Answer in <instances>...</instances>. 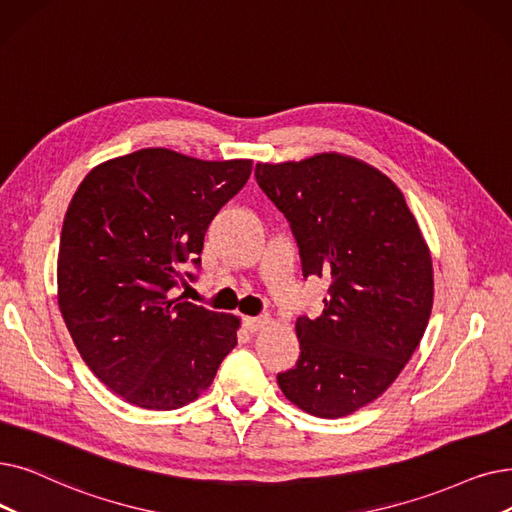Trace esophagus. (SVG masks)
<instances>
[{"mask_svg":"<svg viewBox=\"0 0 512 512\" xmlns=\"http://www.w3.org/2000/svg\"><path fill=\"white\" fill-rule=\"evenodd\" d=\"M272 324V320L268 316H259V318H247L244 320V326H247L251 332H259L263 328H268Z\"/></svg>","mask_w":512,"mask_h":512,"instance_id":"esophagus-1","label":"esophagus"}]
</instances>
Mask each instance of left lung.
<instances>
[{
    "label": "left lung",
    "instance_id": "1",
    "mask_svg": "<svg viewBox=\"0 0 512 512\" xmlns=\"http://www.w3.org/2000/svg\"><path fill=\"white\" fill-rule=\"evenodd\" d=\"M255 177L291 226L303 278L330 282L322 314L297 320L301 355L278 385L307 414L347 416L387 391L425 335L429 249L404 194L358 159L259 163Z\"/></svg>",
    "mask_w": 512,
    "mask_h": 512
}]
</instances>
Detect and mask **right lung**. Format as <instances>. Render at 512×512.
Segmentation results:
<instances>
[{"mask_svg": "<svg viewBox=\"0 0 512 512\" xmlns=\"http://www.w3.org/2000/svg\"><path fill=\"white\" fill-rule=\"evenodd\" d=\"M251 171L247 159L144 148L77 188L60 234L58 305L83 362L125 402L182 408L234 349L238 318L173 291L196 280L209 224Z\"/></svg>", "mask_w": 512, "mask_h": 512, "instance_id": "add662e5", "label": "right lung"}]
</instances>
